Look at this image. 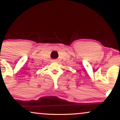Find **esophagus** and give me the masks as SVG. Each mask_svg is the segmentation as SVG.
<instances>
[{
	"instance_id": "1",
	"label": "esophagus",
	"mask_w": 120,
	"mask_h": 120,
	"mask_svg": "<svg viewBox=\"0 0 120 120\" xmlns=\"http://www.w3.org/2000/svg\"><path fill=\"white\" fill-rule=\"evenodd\" d=\"M52 61H53V62H56V60H52Z\"/></svg>"
}]
</instances>
